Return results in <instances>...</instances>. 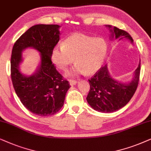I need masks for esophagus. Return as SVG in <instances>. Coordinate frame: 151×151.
<instances>
[{
    "label": "esophagus",
    "mask_w": 151,
    "mask_h": 151,
    "mask_svg": "<svg viewBox=\"0 0 151 151\" xmlns=\"http://www.w3.org/2000/svg\"><path fill=\"white\" fill-rule=\"evenodd\" d=\"M77 81H76V80H74V79H70V80H69V83H70V86H74V85H76V83H77Z\"/></svg>",
    "instance_id": "1"
}]
</instances>
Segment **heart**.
I'll return each instance as SVG.
<instances>
[{
	"instance_id": "b5f03b06",
	"label": "heart",
	"mask_w": 151,
	"mask_h": 151,
	"mask_svg": "<svg viewBox=\"0 0 151 151\" xmlns=\"http://www.w3.org/2000/svg\"><path fill=\"white\" fill-rule=\"evenodd\" d=\"M107 53V44L101 38L76 33L64 40L62 46L54 47L51 60L58 69L65 70L72 62L76 65L69 75L95 73L101 67Z\"/></svg>"
}]
</instances>
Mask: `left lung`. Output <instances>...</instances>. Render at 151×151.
Listing matches in <instances>:
<instances>
[{
    "instance_id": "1",
    "label": "left lung",
    "mask_w": 151,
    "mask_h": 151,
    "mask_svg": "<svg viewBox=\"0 0 151 151\" xmlns=\"http://www.w3.org/2000/svg\"><path fill=\"white\" fill-rule=\"evenodd\" d=\"M111 37L114 39H127L132 43L133 40L127 32L110 25ZM140 74V62L132 81L128 83L116 81L108 72L107 65L96 72L90 79H88L90 86V91L86 97L89 105L96 111L112 112L121 109L127 104L137 88Z\"/></svg>"
}]
</instances>
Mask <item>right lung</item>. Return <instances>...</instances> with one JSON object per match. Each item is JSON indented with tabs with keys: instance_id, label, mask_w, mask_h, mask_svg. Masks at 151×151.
<instances>
[{
	"instance_id": "obj_1",
	"label": "right lung",
	"mask_w": 151,
	"mask_h": 151,
	"mask_svg": "<svg viewBox=\"0 0 151 151\" xmlns=\"http://www.w3.org/2000/svg\"><path fill=\"white\" fill-rule=\"evenodd\" d=\"M58 25L39 24L28 29L13 46L11 78L21 103L32 113L45 116L55 114L63 106L70 83L56 69L51 60L52 50L59 41ZM28 47L41 53V64L35 74L25 76L19 70L22 52Z\"/></svg>"
}]
</instances>
